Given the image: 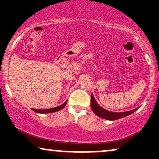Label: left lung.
Instances as JSON below:
<instances>
[{
    "mask_svg": "<svg viewBox=\"0 0 159 159\" xmlns=\"http://www.w3.org/2000/svg\"><path fill=\"white\" fill-rule=\"evenodd\" d=\"M90 105L92 111H93L94 114H96L97 116L99 117L103 118V119H106L108 120H119L120 118H123L124 116H126L128 115L132 114L137 109L135 108L134 110L129 111H125V112H120V113H116V112H111V111H107L105 109L102 108V107H100L98 105V103L96 102V99H95L93 95H91V102H90Z\"/></svg>",
    "mask_w": 159,
    "mask_h": 159,
    "instance_id": "8db88e82",
    "label": "left lung"
}]
</instances>
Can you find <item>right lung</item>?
Wrapping results in <instances>:
<instances>
[{
	"mask_svg": "<svg viewBox=\"0 0 159 159\" xmlns=\"http://www.w3.org/2000/svg\"><path fill=\"white\" fill-rule=\"evenodd\" d=\"M67 101H66L63 105H60V106L54 107V108H51V109H45V110H37V109H33V111H35L36 113H41V114H47V113H52V112H55V111H58L61 109H63V107H65V105H66Z\"/></svg>",
	"mask_w": 159,
	"mask_h": 159,
	"instance_id": "1",
	"label": "right lung"
}]
</instances>
